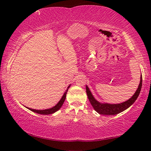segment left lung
<instances>
[{
	"instance_id": "obj_1",
	"label": "left lung",
	"mask_w": 151,
	"mask_h": 151,
	"mask_svg": "<svg viewBox=\"0 0 151 151\" xmlns=\"http://www.w3.org/2000/svg\"><path fill=\"white\" fill-rule=\"evenodd\" d=\"M142 75H140V83L138 86L137 90L135 92V93L132 95L131 98H130L129 100L123 102L122 103L119 104H109V103H100L98 101H96L94 97L92 94L90 89L88 87L87 85H86V91L87 94L88 100L90 101L91 105L93 106V109L100 114H104V115H114L125 111L129 107L131 106L133 104L137 99L139 96L140 90L142 88Z\"/></svg>"
}]
</instances>
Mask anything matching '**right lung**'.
Wrapping results in <instances>:
<instances>
[{"instance_id":"add662e5","label":"right lung","mask_w":151,"mask_h":151,"mask_svg":"<svg viewBox=\"0 0 151 151\" xmlns=\"http://www.w3.org/2000/svg\"><path fill=\"white\" fill-rule=\"evenodd\" d=\"M70 86V85L68 86L67 89H66V91H65V93H64L63 96H62V98L60 99V100L59 101V102L56 104L55 106H54L52 108L50 109H45V110H36V109H30V108H27L28 109H29L30 111H31L34 112H36V113H38V114H53L55 113V112H57V111H58L60 108L61 106L64 103V102L65 101V99H66V93H67V91H68V89Z\"/></svg>"}]
</instances>
